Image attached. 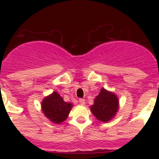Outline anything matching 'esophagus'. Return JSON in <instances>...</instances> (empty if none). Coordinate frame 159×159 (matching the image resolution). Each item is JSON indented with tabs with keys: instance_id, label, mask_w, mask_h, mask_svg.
I'll return each instance as SVG.
<instances>
[{
	"instance_id": "34e87169",
	"label": "esophagus",
	"mask_w": 159,
	"mask_h": 159,
	"mask_svg": "<svg viewBox=\"0 0 159 159\" xmlns=\"http://www.w3.org/2000/svg\"><path fill=\"white\" fill-rule=\"evenodd\" d=\"M79 102H80V103L82 105H84L85 104V99H79Z\"/></svg>"
}]
</instances>
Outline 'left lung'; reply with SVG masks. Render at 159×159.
<instances>
[{"instance_id":"8db88e82","label":"left lung","mask_w":159,"mask_h":159,"mask_svg":"<svg viewBox=\"0 0 159 159\" xmlns=\"http://www.w3.org/2000/svg\"><path fill=\"white\" fill-rule=\"evenodd\" d=\"M119 108L116 95L102 88L91 110L94 116L102 122H107L114 117Z\"/></svg>"}]
</instances>
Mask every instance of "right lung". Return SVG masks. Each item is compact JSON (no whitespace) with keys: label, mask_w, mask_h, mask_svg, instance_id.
I'll return each mask as SVG.
<instances>
[{"label":"right lung","mask_w":159,"mask_h":159,"mask_svg":"<svg viewBox=\"0 0 159 159\" xmlns=\"http://www.w3.org/2000/svg\"><path fill=\"white\" fill-rule=\"evenodd\" d=\"M42 111L46 117L55 123L64 121L69 115L71 103L66 102L57 92H54L42 102Z\"/></svg>","instance_id":"obj_1"}]
</instances>
